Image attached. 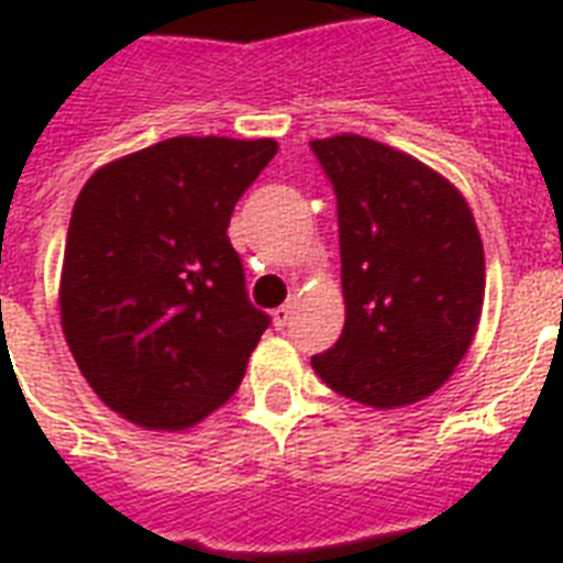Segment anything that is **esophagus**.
Listing matches in <instances>:
<instances>
[{"label": "esophagus", "mask_w": 563, "mask_h": 563, "mask_svg": "<svg viewBox=\"0 0 563 563\" xmlns=\"http://www.w3.org/2000/svg\"><path fill=\"white\" fill-rule=\"evenodd\" d=\"M291 318H295V303H283L272 312V324L274 330H286L291 324Z\"/></svg>", "instance_id": "obj_1"}]
</instances>
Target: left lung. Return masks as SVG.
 <instances>
[{
    "label": "left lung",
    "mask_w": 563,
    "mask_h": 563,
    "mask_svg": "<svg viewBox=\"0 0 563 563\" xmlns=\"http://www.w3.org/2000/svg\"><path fill=\"white\" fill-rule=\"evenodd\" d=\"M333 180L344 330L312 356L335 394L371 409L427 400L479 330L485 247L455 184L360 134L312 140Z\"/></svg>",
    "instance_id": "8db88e82"
}]
</instances>
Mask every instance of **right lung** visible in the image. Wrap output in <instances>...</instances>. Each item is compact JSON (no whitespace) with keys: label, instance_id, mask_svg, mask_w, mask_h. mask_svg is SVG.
I'll return each mask as SVG.
<instances>
[{"label":"right lung","instance_id":"1","mask_svg":"<svg viewBox=\"0 0 563 563\" xmlns=\"http://www.w3.org/2000/svg\"><path fill=\"white\" fill-rule=\"evenodd\" d=\"M277 143L172 136L104 163L75 198L60 327L99 400L178 432L224 406L268 316L245 298L230 212Z\"/></svg>","mask_w":563,"mask_h":563}]
</instances>
